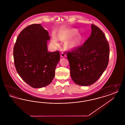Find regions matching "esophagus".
Instances as JSON below:
<instances>
[{
	"label": "esophagus",
	"mask_w": 125,
	"mask_h": 125,
	"mask_svg": "<svg viewBox=\"0 0 125 125\" xmlns=\"http://www.w3.org/2000/svg\"><path fill=\"white\" fill-rule=\"evenodd\" d=\"M60 56L62 58H64V57H66V54L65 53H64V52H61Z\"/></svg>",
	"instance_id": "obj_1"
}]
</instances>
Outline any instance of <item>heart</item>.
<instances>
[{"instance_id": "obj_1", "label": "heart", "mask_w": 125, "mask_h": 125, "mask_svg": "<svg viewBox=\"0 0 125 125\" xmlns=\"http://www.w3.org/2000/svg\"><path fill=\"white\" fill-rule=\"evenodd\" d=\"M77 30L75 29L64 30L61 32L59 34V38L61 40H65V39L71 37L65 43L66 47L69 49H72L77 47L80 45L82 40V36L79 33H76ZM52 43L55 46H58L59 45V40L57 36L55 35H53L52 37Z\"/></svg>"}]
</instances>
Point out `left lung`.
<instances>
[{
  "label": "left lung",
  "instance_id": "left-lung-1",
  "mask_svg": "<svg viewBox=\"0 0 125 125\" xmlns=\"http://www.w3.org/2000/svg\"><path fill=\"white\" fill-rule=\"evenodd\" d=\"M91 30V35L83 45L67 55L72 80L83 86L98 80L107 68L109 59V45L104 33L94 24Z\"/></svg>",
  "mask_w": 125,
  "mask_h": 125
}]
</instances>
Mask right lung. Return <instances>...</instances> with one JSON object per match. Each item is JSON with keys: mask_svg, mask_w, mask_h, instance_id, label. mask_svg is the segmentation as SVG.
<instances>
[{"mask_svg": "<svg viewBox=\"0 0 125 125\" xmlns=\"http://www.w3.org/2000/svg\"><path fill=\"white\" fill-rule=\"evenodd\" d=\"M47 30L41 24L28 26L22 30L13 48L15 68L22 80L34 88H41L52 83L60 60L59 51L48 52Z\"/></svg>", "mask_w": 125, "mask_h": 125, "instance_id": "obj_1", "label": "right lung"}]
</instances>
